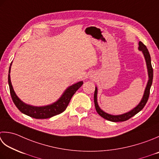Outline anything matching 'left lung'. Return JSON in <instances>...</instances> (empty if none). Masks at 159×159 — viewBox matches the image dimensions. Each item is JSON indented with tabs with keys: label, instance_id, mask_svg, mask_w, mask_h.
I'll return each instance as SVG.
<instances>
[{
	"label": "left lung",
	"instance_id": "obj_1",
	"mask_svg": "<svg viewBox=\"0 0 159 159\" xmlns=\"http://www.w3.org/2000/svg\"><path fill=\"white\" fill-rule=\"evenodd\" d=\"M139 49L140 51H142L143 54L144 55V57L146 61V65H147L148 77H149V80L147 83V86H146L145 89L143 96L141 102H139V104L131 111H129L125 114H120V115H111V114H109L106 112H105V111H102L101 109L99 107L98 105V102H97V88L96 87L94 96L95 108H96V111H97V113L105 119L108 120L110 121H112V122H121V121H125L129 119L130 118H132L137 113H139V111L145 107V104L147 103L148 100L149 98V96H150V88L152 84V80H153V68H152V66L151 57H150V53L148 52V49H147V47H146L141 41H139Z\"/></svg>",
	"mask_w": 159,
	"mask_h": 159
}]
</instances>
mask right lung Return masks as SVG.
<instances>
[{
  "mask_svg": "<svg viewBox=\"0 0 159 159\" xmlns=\"http://www.w3.org/2000/svg\"><path fill=\"white\" fill-rule=\"evenodd\" d=\"M10 68L11 65L9 69L8 83L12 101H13L14 103L16 106V107L22 113L37 119H48V118H51L52 116H56V115L63 112L66 110L67 105H69V102L71 97L75 94V92L77 90L81 87L83 83V81H80L70 86L64 92L63 95L61 96V98L57 101L54 102V103L42 107L32 106V105L25 103V102L20 100V98L16 94L10 80V75H9Z\"/></svg>",
  "mask_w": 159,
  "mask_h": 159,
  "instance_id": "obj_1",
  "label": "right lung"
}]
</instances>
